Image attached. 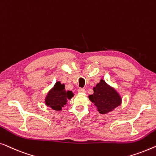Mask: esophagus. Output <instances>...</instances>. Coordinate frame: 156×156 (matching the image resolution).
Masks as SVG:
<instances>
[{"label": "esophagus", "instance_id": "obj_1", "mask_svg": "<svg viewBox=\"0 0 156 156\" xmlns=\"http://www.w3.org/2000/svg\"><path fill=\"white\" fill-rule=\"evenodd\" d=\"M78 93H85V92H86V90L83 88H79L78 90Z\"/></svg>", "mask_w": 156, "mask_h": 156}]
</instances>
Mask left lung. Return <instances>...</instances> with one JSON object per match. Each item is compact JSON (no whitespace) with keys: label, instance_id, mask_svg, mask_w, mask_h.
Listing matches in <instances>:
<instances>
[{"label":"left lung","instance_id":"left-lung-1","mask_svg":"<svg viewBox=\"0 0 156 156\" xmlns=\"http://www.w3.org/2000/svg\"><path fill=\"white\" fill-rule=\"evenodd\" d=\"M93 95L88 96L89 100L100 114L110 112L122 104V98L119 93L102 79L93 87Z\"/></svg>","mask_w":156,"mask_h":156}]
</instances>
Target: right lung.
<instances>
[{"label":"right lung","mask_w":156,"mask_h":156,"mask_svg":"<svg viewBox=\"0 0 156 156\" xmlns=\"http://www.w3.org/2000/svg\"><path fill=\"white\" fill-rule=\"evenodd\" d=\"M74 93L71 90H66L65 85L57 81L49 90L45 97L44 102L47 107L56 111H61L62 107L66 105L68 100H71Z\"/></svg>","instance_id":"1"}]
</instances>
